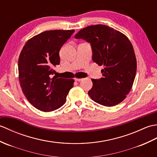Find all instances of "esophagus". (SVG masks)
Here are the masks:
<instances>
[{"mask_svg":"<svg viewBox=\"0 0 157 157\" xmlns=\"http://www.w3.org/2000/svg\"><path fill=\"white\" fill-rule=\"evenodd\" d=\"M82 78H75V81H78V82L82 81Z\"/></svg>","mask_w":157,"mask_h":157,"instance_id":"obj_1","label":"esophagus"}]
</instances>
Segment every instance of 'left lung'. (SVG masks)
<instances>
[{"mask_svg":"<svg viewBox=\"0 0 157 157\" xmlns=\"http://www.w3.org/2000/svg\"><path fill=\"white\" fill-rule=\"evenodd\" d=\"M75 37L90 44L93 62L104 67L102 78L91 79L93 86L88 92L91 99L106 107L123 101L133 85L137 68L134 48L128 38L104 25L86 27Z\"/></svg>","mask_w":157,"mask_h":157,"instance_id":"8db88e82","label":"left lung"}]
</instances>
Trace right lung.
I'll return each instance as SVG.
<instances>
[{"mask_svg":"<svg viewBox=\"0 0 157 157\" xmlns=\"http://www.w3.org/2000/svg\"><path fill=\"white\" fill-rule=\"evenodd\" d=\"M74 32V29L44 31L27 41L21 52L18 60L21 87L37 109L54 111L67 101L75 81L51 78V75L55 72L53 68L60 64V48Z\"/></svg>","mask_w":157,"mask_h":157,"instance_id":"1","label":"right lung"}]
</instances>
